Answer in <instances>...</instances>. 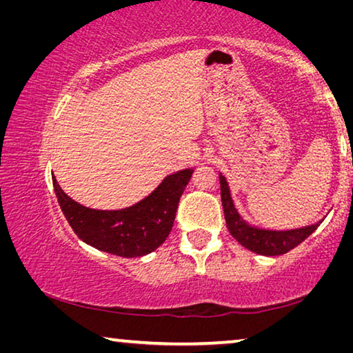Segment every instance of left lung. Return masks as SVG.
<instances>
[{"label":"left lung","instance_id":"obj_1","mask_svg":"<svg viewBox=\"0 0 353 353\" xmlns=\"http://www.w3.org/2000/svg\"><path fill=\"white\" fill-rule=\"evenodd\" d=\"M219 183H221V201H223L225 224L229 229L230 235L235 240L249 250L260 255H282L288 250L294 249L297 244H301L305 238H308L313 232L321 225V221L310 225L299 227V229H290V230H271V229H261L246 223L238 213L236 207L234 204V199L230 196V188L227 183L225 177L219 172Z\"/></svg>","mask_w":353,"mask_h":353}]
</instances>
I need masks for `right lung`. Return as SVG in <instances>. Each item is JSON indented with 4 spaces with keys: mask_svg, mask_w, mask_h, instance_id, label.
Instances as JSON below:
<instances>
[{
    "mask_svg": "<svg viewBox=\"0 0 353 353\" xmlns=\"http://www.w3.org/2000/svg\"><path fill=\"white\" fill-rule=\"evenodd\" d=\"M193 171L185 168L168 174L146 198L119 210H98L79 204L63 193L54 176L52 185L65 218L83 243L132 259L152 252L168 238L179 199Z\"/></svg>",
    "mask_w": 353,
    "mask_h": 353,
    "instance_id": "right-lung-1",
    "label": "right lung"
}]
</instances>
